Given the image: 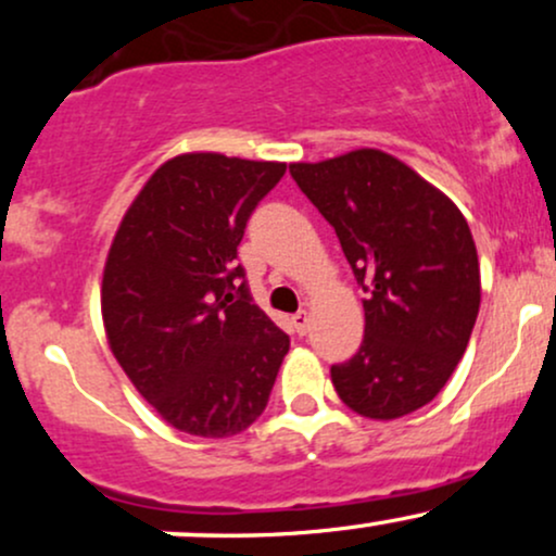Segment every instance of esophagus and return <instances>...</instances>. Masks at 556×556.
<instances>
[{
  "instance_id": "obj_1",
  "label": "esophagus",
  "mask_w": 556,
  "mask_h": 556,
  "mask_svg": "<svg viewBox=\"0 0 556 556\" xmlns=\"http://www.w3.org/2000/svg\"><path fill=\"white\" fill-rule=\"evenodd\" d=\"M292 327H295L298 334L303 337L305 331H308V327H311V314H308V311H298V314L292 316Z\"/></svg>"
}]
</instances>
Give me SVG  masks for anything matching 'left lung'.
<instances>
[{"label": "left lung", "mask_w": 556, "mask_h": 556, "mask_svg": "<svg viewBox=\"0 0 556 556\" xmlns=\"http://www.w3.org/2000/svg\"><path fill=\"white\" fill-rule=\"evenodd\" d=\"M290 175L334 227L368 292L361 350L331 366L340 400L371 420L429 405L460 363L481 305V266L463 212L379 149L295 162Z\"/></svg>", "instance_id": "8db88e82"}]
</instances>
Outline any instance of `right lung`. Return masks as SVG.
Listing matches in <instances>:
<instances>
[{
  "label": "right lung",
  "mask_w": 556,
  "mask_h": 556,
  "mask_svg": "<svg viewBox=\"0 0 556 556\" xmlns=\"http://www.w3.org/2000/svg\"><path fill=\"white\" fill-rule=\"evenodd\" d=\"M285 169L214 151L172 156L132 198L106 253L112 355L162 420L190 437L245 431L290 350L235 264L248 216Z\"/></svg>",
  "instance_id": "right-lung-1"
}]
</instances>
